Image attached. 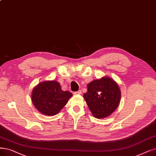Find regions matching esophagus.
<instances>
[{"label": "esophagus", "instance_id": "34e87169", "mask_svg": "<svg viewBox=\"0 0 156 156\" xmlns=\"http://www.w3.org/2000/svg\"><path fill=\"white\" fill-rule=\"evenodd\" d=\"M81 93H82L81 90H79V91H77L74 92L73 94H74V95H80V94H81Z\"/></svg>", "mask_w": 156, "mask_h": 156}]
</instances>
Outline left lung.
<instances>
[{"instance_id": "left-lung-1", "label": "left lung", "mask_w": 156, "mask_h": 156, "mask_svg": "<svg viewBox=\"0 0 156 156\" xmlns=\"http://www.w3.org/2000/svg\"><path fill=\"white\" fill-rule=\"evenodd\" d=\"M83 95L93 116L102 119L110 116L119 105L121 91L115 80L109 77L93 80Z\"/></svg>"}]
</instances>
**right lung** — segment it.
I'll list each match as a JSON object with an SVG mask.
<instances>
[{
	"label": "right lung",
	"mask_w": 156,
	"mask_h": 156,
	"mask_svg": "<svg viewBox=\"0 0 156 156\" xmlns=\"http://www.w3.org/2000/svg\"><path fill=\"white\" fill-rule=\"evenodd\" d=\"M72 95L68 91L62 90L56 80H45L33 88L31 101L41 114L52 116L59 113Z\"/></svg>",
	"instance_id": "1"
}]
</instances>
